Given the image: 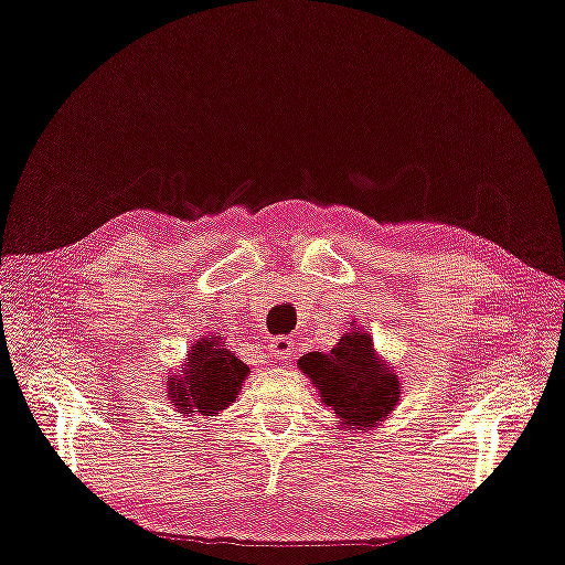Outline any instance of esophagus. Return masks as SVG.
<instances>
[{
	"label": "esophagus",
	"instance_id": "34e87169",
	"mask_svg": "<svg viewBox=\"0 0 565 565\" xmlns=\"http://www.w3.org/2000/svg\"><path fill=\"white\" fill-rule=\"evenodd\" d=\"M268 351L270 355H276L278 361H287V358L295 353V341L289 337H273L268 341Z\"/></svg>",
	"mask_w": 565,
	"mask_h": 565
}]
</instances>
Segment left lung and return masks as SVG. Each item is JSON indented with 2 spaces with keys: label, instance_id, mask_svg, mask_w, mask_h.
Returning <instances> with one entry per match:
<instances>
[{
  "label": "left lung",
  "instance_id": "obj_1",
  "mask_svg": "<svg viewBox=\"0 0 565 565\" xmlns=\"http://www.w3.org/2000/svg\"><path fill=\"white\" fill-rule=\"evenodd\" d=\"M297 365L313 380L322 403L334 409L347 429H372L401 398L398 374L380 363L370 334L358 328L341 337L332 351L306 353Z\"/></svg>",
  "mask_w": 565,
  "mask_h": 565
}]
</instances>
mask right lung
<instances>
[{"mask_svg": "<svg viewBox=\"0 0 565 565\" xmlns=\"http://www.w3.org/2000/svg\"><path fill=\"white\" fill-rule=\"evenodd\" d=\"M249 367L214 337L200 339L188 353L181 377L169 380V398L183 415L214 417L226 409L241 391Z\"/></svg>", "mask_w": 565, "mask_h": 565, "instance_id": "add662e5", "label": "right lung"}]
</instances>
